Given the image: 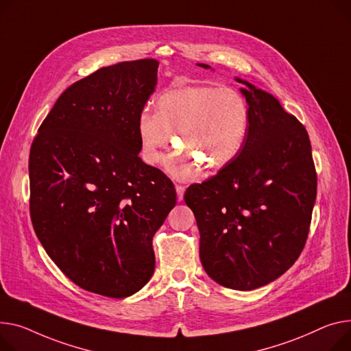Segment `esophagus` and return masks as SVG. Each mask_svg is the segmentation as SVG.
Listing matches in <instances>:
<instances>
[{
    "label": "esophagus",
    "mask_w": 351,
    "mask_h": 351,
    "mask_svg": "<svg viewBox=\"0 0 351 351\" xmlns=\"http://www.w3.org/2000/svg\"><path fill=\"white\" fill-rule=\"evenodd\" d=\"M184 186L183 184H176V195H178V200H182L183 199V195H184Z\"/></svg>",
    "instance_id": "obj_1"
}]
</instances>
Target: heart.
<instances>
[{"instance_id":"obj_1","label":"heart","mask_w":351,"mask_h":351,"mask_svg":"<svg viewBox=\"0 0 351 351\" xmlns=\"http://www.w3.org/2000/svg\"><path fill=\"white\" fill-rule=\"evenodd\" d=\"M250 127V107L241 93L213 84L180 86L163 91L155 100V114L138 117L136 131L143 158L158 165L163 151L175 144L183 152L169 160L168 169L189 178L200 167L219 172L236 159Z\"/></svg>"}]
</instances>
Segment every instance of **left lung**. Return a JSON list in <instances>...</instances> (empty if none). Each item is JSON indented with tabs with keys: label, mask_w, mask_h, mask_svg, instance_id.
I'll list each match as a JSON object with an SVG mask.
<instances>
[{
	"label": "left lung",
	"mask_w": 351,
	"mask_h": 351,
	"mask_svg": "<svg viewBox=\"0 0 351 351\" xmlns=\"http://www.w3.org/2000/svg\"><path fill=\"white\" fill-rule=\"evenodd\" d=\"M208 69V64L197 63ZM247 84L250 127L236 159L191 184L200 261L226 288L251 291L288 271L305 247L317 175L306 128L269 93Z\"/></svg>",
	"instance_id": "1"
}]
</instances>
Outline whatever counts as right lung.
<instances>
[{"instance_id": "add662e5", "label": "right lung", "mask_w": 351, "mask_h": 351, "mask_svg": "<svg viewBox=\"0 0 351 351\" xmlns=\"http://www.w3.org/2000/svg\"><path fill=\"white\" fill-rule=\"evenodd\" d=\"M159 62L101 67L69 86L29 152V210L59 269L84 291L127 298L154 274L152 237L176 204L172 180L138 156V117Z\"/></svg>"}]
</instances>
